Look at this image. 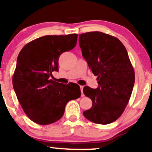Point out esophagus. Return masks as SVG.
Instances as JSON below:
<instances>
[{"instance_id":"obj_1","label":"esophagus","mask_w":152,"mask_h":152,"mask_svg":"<svg viewBox=\"0 0 152 152\" xmlns=\"http://www.w3.org/2000/svg\"><path fill=\"white\" fill-rule=\"evenodd\" d=\"M83 88H84V86H80V89H81V93H82V97H83L84 96V94H83Z\"/></svg>"}]
</instances>
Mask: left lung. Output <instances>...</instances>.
Masks as SVG:
<instances>
[{
    "label": "left lung",
    "instance_id": "obj_1",
    "mask_svg": "<svg viewBox=\"0 0 152 152\" xmlns=\"http://www.w3.org/2000/svg\"><path fill=\"white\" fill-rule=\"evenodd\" d=\"M82 56L94 75L98 87L84 86V95L92 107L83 112L90 121L108 124L119 119L131 98L135 72L126 49L117 37L93 31L79 35Z\"/></svg>",
    "mask_w": 152,
    "mask_h": 152
}]
</instances>
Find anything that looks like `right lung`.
Wrapping results in <instances>:
<instances>
[{
  "label": "right lung",
  "mask_w": 152,
  "mask_h": 152,
  "mask_svg": "<svg viewBox=\"0 0 152 152\" xmlns=\"http://www.w3.org/2000/svg\"><path fill=\"white\" fill-rule=\"evenodd\" d=\"M77 34L45 35L23 47L17 60L12 84L17 99L29 119L40 125L59 120L68 101L80 98L77 84H62L50 80L58 71V58L77 45Z\"/></svg>",
  "instance_id": "1"
}]
</instances>
